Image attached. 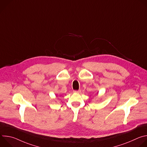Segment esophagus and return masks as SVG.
I'll return each instance as SVG.
<instances>
[{
	"instance_id": "34e87169",
	"label": "esophagus",
	"mask_w": 147,
	"mask_h": 147,
	"mask_svg": "<svg viewBox=\"0 0 147 147\" xmlns=\"http://www.w3.org/2000/svg\"><path fill=\"white\" fill-rule=\"evenodd\" d=\"M80 90H78V91H74L73 92H74V93H80Z\"/></svg>"
}]
</instances>
